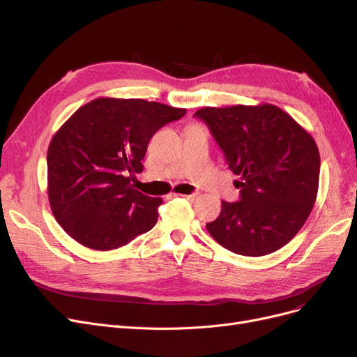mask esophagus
<instances>
[{
  "mask_svg": "<svg viewBox=\"0 0 357 357\" xmlns=\"http://www.w3.org/2000/svg\"><path fill=\"white\" fill-rule=\"evenodd\" d=\"M179 197H183L186 199H195L197 198V194H188V195H179Z\"/></svg>",
  "mask_w": 357,
  "mask_h": 357,
  "instance_id": "esophagus-1",
  "label": "esophagus"
}]
</instances>
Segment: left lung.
Wrapping results in <instances>:
<instances>
[{"mask_svg":"<svg viewBox=\"0 0 357 357\" xmlns=\"http://www.w3.org/2000/svg\"><path fill=\"white\" fill-rule=\"evenodd\" d=\"M194 116L208 126L238 176L240 201L221 202L208 233L243 256L285 246L303 229L317 198L320 153L311 135L272 104L205 107Z\"/></svg>","mask_w":357,"mask_h":357,"instance_id":"left-lung-1","label":"left lung"}]
</instances>
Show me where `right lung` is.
<instances>
[{
  "instance_id": "right-lung-1",
  "label": "right lung",
  "mask_w": 357,
  "mask_h": 357,
  "mask_svg": "<svg viewBox=\"0 0 357 357\" xmlns=\"http://www.w3.org/2000/svg\"><path fill=\"white\" fill-rule=\"evenodd\" d=\"M185 108L146 100L97 98L78 108L47 150V195L61 227L82 246L112 250L153 229L162 198L130 183L149 140Z\"/></svg>"
}]
</instances>
